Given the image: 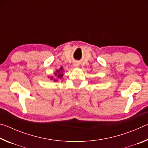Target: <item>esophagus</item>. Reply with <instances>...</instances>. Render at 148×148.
Listing matches in <instances>:
<instances>
[{
    "label": "esophagus",
    "instance_id": "esophagus-1",
    "mask_svg": "<svg viewBox=\"0 0 148 148\" xmlns=\"http://www.w3.org/2000/svg\"><path fill=\"white\" fill-rule=\"evenodd\" d=\"M73 66H74V67H75V68H79V64L78 63V62H74Z\"/></svg>",
    "mask_w": 148,
    "mask_h": 148
}]
</instances>
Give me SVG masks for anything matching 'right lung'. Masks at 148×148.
<instances>
[{
    "label": "right lung",
    "instance_id": "right-lung-1",
    "mask_svg": "<svg viewBox=\"0 0 148 148\" xmlns=\"http://www.w3.org/2000/svg\"><path fill=\"white\" fill-rule=\"evenodd\" d=\"M62 69H63V68H62V67H61L60 69L57 70L56 72L54 73L55 77L54 76H49L48 77L49 78H50V79H53L54 82H57L59 79L61 78L62 76H63V74H62Z\"/></svg>",
    "mask_w": 148,
    "mask_h": 148
}]
</instances>
